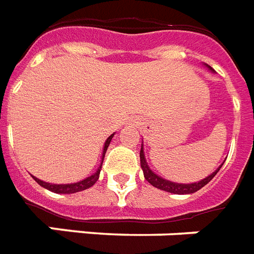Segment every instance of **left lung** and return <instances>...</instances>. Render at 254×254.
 I'll use <instances>...</instances> for the list:
<instances>
[{
  "label": "left lung",
  "instance_id": "1",
  "mask_svg": "<svg viewBox=\"0 0 254 254\" xmlns=\"http://www.w3.org/2000/svg\"><path fill=\"white\" fill-rule=\"evenodd\" d=\"M140 164H141V169H143L144 178L147 180L152 186L160 189V190H164V191L173 192V194H191V192L198 191L199 189H202L204 185H207L208 182L215 177V174L218 173L219 169L222 168V165L219 166L218 169L215 170L214 173L206 177L204 180L199 182H194V184H176V182L166 181L164 178L159 177L157 174H155L149 169V166L147 165V161H145V157H144V151H143V144H141V149H140Z\"/></svg>",
  "mask_w": 254,
  "mask_h": 254
}]
</instances>
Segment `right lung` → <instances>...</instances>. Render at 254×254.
I'll use <instances>...</instances> for the list:
<instances>
[{
	"label": "right lung",
	"instance_id": "obj_1",
	"mask_svg": "<svg viewBox=\"0 0 254 254\" xmlns=\"http://www.w3.org/2000/svg\"><path fill=\"white\" fill-rule=\"evenodd\" d=\"M113 136H114V133L107 137L106 143H105V147H103V153H102V162H103V159H105V153H106V151H107V147H109V144H110ZM102 162H101V165H99V168L97 169V172H95L93 176H90V177H88V178H85V180H82V181H80V182H74V184H64V185L48 184V182L40 181V180H38L36 177H32V178H34V180H35V181L38 182L40 186H43V188H46L47 190H50V191H54V192H56V194H73V192L82 191V190H86V189L92 188L93 185L98 181L99 172H101V168H102Z\"/></svg>",
	"mask_w": 254,
	"mask_h": 254
}]
</instances>
